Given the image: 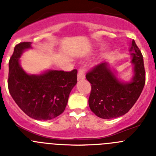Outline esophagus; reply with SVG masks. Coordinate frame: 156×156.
Returning a JSON list of instances; mask_svg holds the SVG:
<instances>
[{"label":"esophagus","mask_w":156,"mask_h":156,"mask_svg":"<svg viewBox=\"0 0 156 156\" xmlns=\"http://www.w3.org/2000/svg\"><path fill=\"white\" fill-rule=\"evenodd\" d=\"M77 78L78 80H83L85 78V69L83 67L80 68L78 71V75H77Z\"/></svg>","instance_id":"1"}]
</instances>
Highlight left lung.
I'll list each match as a JSON object with an SVG mask.
<instances>
[{
    "instance_id": "left-lung-1",
    "label": "left lung",
    "mask_w": 156,
    "mask_h": 156,
    "mask_svg": "<svg viewBox=\"0 0 156 156\" xmlns=\"http://www.w3.org/2000/svg\"><path fill=\"white\" fill-rule=\"evenodd\" d=\"M133 79L129 83H122L117 79L107 62L94 66L86 74L91 84L88 100L92 112L101 119H113L126 114L137 101L145 83V70L142 54L135 41H132Z\"/></svg>"
}]
</instances>
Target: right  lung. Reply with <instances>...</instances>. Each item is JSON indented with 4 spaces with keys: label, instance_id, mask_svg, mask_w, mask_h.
<instances>
[{
    "label": "right lung",
    "instance_id": "add662e5",
    "mask_svg": "<svg viewBox=\"0 0 156 156\" xmlns=\"http://www.w3.org/2000/svg\"><path fill=\"white\" fill-rule=\"evenodd\" d=\"M31 43H19L9 60L8 86L12 98L28 116L50 120L61 115L72 89L77 83V70H49L41 75L27 73L19 58Z\"/></svg>",
    "mask_w": 156,
    "mask_h": 156
}]
</instances>
